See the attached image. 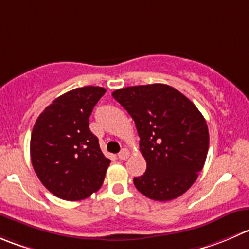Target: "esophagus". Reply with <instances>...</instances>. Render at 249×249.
Here are the masks:
<instances>
[{"label":"esophagus","instance_id":"obj_1","mask_svg":"<svg viewBox=\"0 0 249 249\" xmlns=\"http://www.w3.org/2000/svg\"><path fill=\"white\" fill-rule=\"evenodd\" d=\"M129 156H130L129 151L124 148V149H122V151L119 152V154H118V158H119L120 160H125V159L129 158Z\"/></svg>","mask_w":249,"mask_h":249}]
</instances>
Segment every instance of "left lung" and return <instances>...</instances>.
<instances>
[{"mask_svg": "<svg viewBox=\"0 0 249 249\" xmlns=\"http://www.w3.org/2000/svg\"><path fill=\"white\" fill-rule=\"evenodd\" d=\"M140 136L147 169L134 178L136 189L154 201L178 198L194 185L209 147L208 126L196 106L164 84L115 90Z\"/></svg>", "mask_w": 249, "mask_h": 249, "instance_id": "8db88e82", "label": "left lung"}]
</instances>
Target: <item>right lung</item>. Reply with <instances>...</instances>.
<instances>
[{
  "label": "right lung",
  "mask_w": 249,
  "mask_h": 249,
  "mask_svg": "<svg viewBox=\"0 0 249 249\" xmlns=\"http://www.w3.org/2000/svg\"><path fill=\"white\" fill-rule=\"evenodd\" d=\"M106 93L84 86L55 98L38 115L30 139L34 170L46 189L66 201H80L98 191L110 160L90 131L89 118Z\"/></svg>",
  "instance_id": "obj_1"
}]
</instances>
